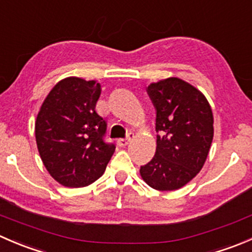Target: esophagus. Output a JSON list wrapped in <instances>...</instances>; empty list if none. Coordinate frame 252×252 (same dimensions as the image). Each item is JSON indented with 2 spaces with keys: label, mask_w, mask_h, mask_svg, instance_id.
Here are the masks:
<instances>
[{
  "label": "esophagus",
  "mask_w": 252,
  "mask_h": 252,
  "mask_svg": "<svg viewBox=\"0 0 252 252\" xmlns=\"http://www.w3.org/2000/svg\"><path fill=\"white\" fill-rule=\"evenodd\" d=\"M133 138H134V134H129L128 138L118 139V140H117V144H118L121 147H124V146H126V145H129V142L131 141V139Z\"/></svg>",
  "instance_id": "obj_1"
}]
</instances>
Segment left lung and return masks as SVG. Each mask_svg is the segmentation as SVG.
Here are the masks:
<instances>
[{"mask_svg": "<svg viewBox=\"0 0 252 252\" xmlns=\"http://www.w3.org/2000/svg\"><path fill=\"white\" fill-rule=\"evenodd\" d=\"M156 108V154L140 167L144 182L159 191L180 189L204 167L213 139V114L204 94L179 78L147 86Z\"/></svg>", "mask_w": 252, "mask_h": 252, "instance_id": "1", "label": "left lung"}]
</instances>
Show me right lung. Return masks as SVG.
<instances>
[{
    "instance_id": "right-lung-1",
    "label": "right lung",
    "mask_w": 252,
    "mask_h": 252,
    "mask_svg": "<svg viewBox=\"0 0 252 252\" xmlns=\"http://www.w3.org/2000/svg\"><path fill=\"white\" fill-rule=\"evenodd\" d=\"M100 95L96 80L62 79L37 113L35 138L40 157L51 177L63 187L93 184L116 150L103 140L107 123L95 111Z\"/></svg>"
}]
</instances>
